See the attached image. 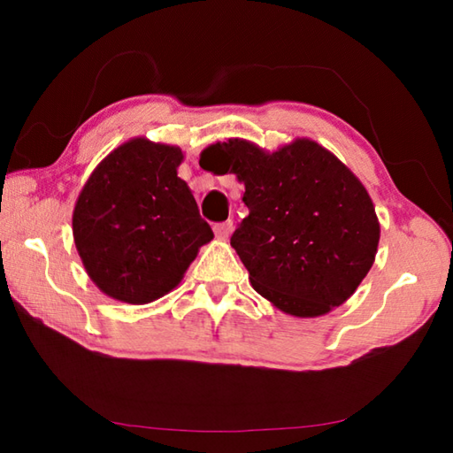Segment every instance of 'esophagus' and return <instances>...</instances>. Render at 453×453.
<instances>
[{
	"instance_id": "esophagus-1",
	"label": "esophagus",
	"mask_w": 453,
	"mask_h": 453,
	"mask_svg": "<svg viewBox=\"0 0 453 453\" xmlns=\"http://www.w3.org/2000/svg\"><path fill=\"white\" fill-rule=\"evenodd\" d=\"M213 232H216V235L221 237V240H226V237H229V234L234 232V221L227 219V221H221V224H216L213 226Z\"/></svg>"
}]
</instances>
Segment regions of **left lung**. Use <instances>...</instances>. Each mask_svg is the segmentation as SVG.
Wrapping results in <instances>:
<instances>
[{
	"label": "left lung",
	"mask_w": 453,
	"mask_h": 453,
	"mask_svg": "<svg viewBox=\"0 0 453 453\" xmlns=\"http://www.w3.org/2000/svg\"><path fill=\"white\" fill-rule=\"evenodd\" d=\"M202 157L211 172L243 181L250 216L232 245L259 296L316 318L354 294L373 264L380 224L365 188L334 153L310 140L273 153L229 140Z\"/></svg>",
	"instance_id": "1"
}]
</instances>
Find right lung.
<instances>
[{
	"mask_svg": "<svg viewBox=\"0 0 453 453\" xmlns=\"http://www.w3.org/2000/svg\"><path fill=\"white\" fill-rule=\"evenodd\" d=\"M181 151L132 140L89 175L73 210V240L88 275L113 300L148 303L181 281L213 232L188 183Z\"/></svg>",
	"mask_w": 453,
	"mask_h": 453,
	"instance_id": "add662e5",
	"label": "right lung"
}]
</instances>
